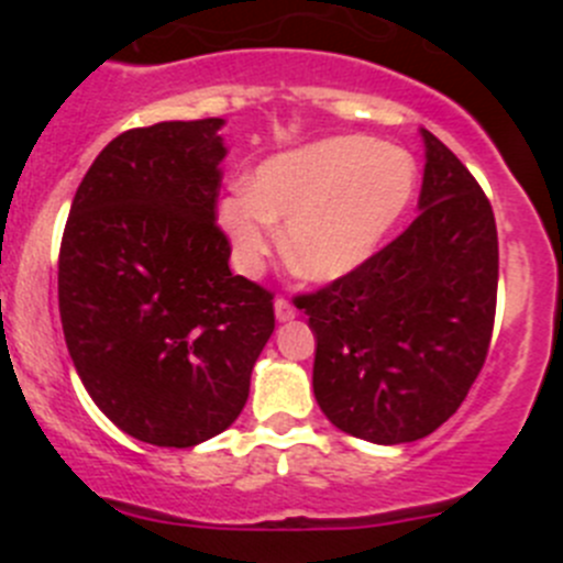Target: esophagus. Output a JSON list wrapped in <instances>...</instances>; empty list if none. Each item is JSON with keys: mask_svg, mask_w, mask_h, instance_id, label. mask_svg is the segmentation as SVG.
Masks as SVG:
<instances>
[{"mask_svg": "<svg viewBox=\"0 0 563 563\" xmlns=\"http://www.w3.org/2000/svg\"><path fill=\"white\" fill-rule=\"evenodd\" d=\"M273 307H276L278 321H292V318L298 316V310L290 305V301H287V298H276V301H273Z\"/></svg>", "mask_w": 563, "mask_h": 563, "instance_id": "1", "label": "esophagus"}]
</instances>
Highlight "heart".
<instances>
[{"instance_id":"b5f03b06","label":"heart","mask_w":563,"mask_h":563,"mask_svg":"<svg viewBox=\"0 0 563 563\" xmlns=\"http://www.w3.org/2000/svg\"><path fill=\"white\" fill-rule=\"evenodd\" d=\"M417 166L397 146L330 137L258 166L253 188L222 200L220 222L239 267L258 271L282 247L298 276L335 282L363 267L397 225Z\"/></svg>"}]
</instances>
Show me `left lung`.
I'll list each match as a JSON object with an SVG mask.
<instances>
[{"mask_svg": "<svg viewBox=\"0 0 563 563\" xmlns=\"http://www.w3.org/2000/svg\"><path fill=\"white\" fill-rule=\"evenodd\" d=\"M420 134V217L355 273L298 296L316 332L318 406L335 429L377 445L440 429L474 386L494 332V208L460 157Z\"/></svg>", "mask_w": 563, "mask_h": 563, "instance_id": "1", "label": "left lung"}]
</instances>
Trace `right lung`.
Returning <instances> with one entry per match:
<instances>
[{
	"label": "right lung",
	"mask_w": 563,
	"mask_h": 563,
	"mask_svg": "<svg viewBox=\"0 0 563 563\" xmlns=\"http://www.w3.org/2000/svg\"><path fill=\"white\" fill-rule=\"evenodd\" d=\"M222 118L107 143L58 253V312L84 389L134 440L191 449L245 409L273 292L233 276L217 225Z\"/></svg>",
	"instance_id": "obj_1"
}]
</instances>
